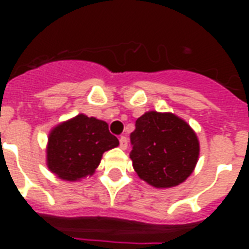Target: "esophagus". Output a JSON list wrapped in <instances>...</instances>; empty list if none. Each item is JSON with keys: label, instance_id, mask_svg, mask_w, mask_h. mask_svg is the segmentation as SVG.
<instances>
[{"label": "esophagus", "instance_id": "1", "mask_svg": "<svg viewBox=\"0 0 249 249\" xmlns=\"http://www.w3.org/2000/svg\"><path fill=\"white\" fill-rule=\"evenodd\" d=\"M119 142H120L121 150H126V147H128V140H126V137L121 136L120 138H119Z\"/></svg>", "mask_w": 249, "mask_h": 249}]
</instances>
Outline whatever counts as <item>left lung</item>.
I'll return each instance as SVG.
<instances>
[{
	"label": "left lung",
	"mask_w": 249,
	"mask_h": 249,
	"mask_svg": "<svg viewBox=\"0 0 249 249\" xmlns=\"http://www.w3.org/2000/svg\"><path fill=\"white\" fill-rule=\"evenodd\" d=\"M130 159L141 179L156 189H169L185 182L199 160L196 133L172 112H144L130 134Z\"/></svg>",
	"instance_id": "1"
}]
</instances>
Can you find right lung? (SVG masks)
<instances>
[{"mask_svg":"<svg viewBox=\"0 0 249 249\" xmlns=\"http://www.w3.org/2000/svg\"><path fill=\"white\" fill-rule=\"evenodd\" d=\"M117 146L106 121L79 113L50 130L46 165L63 181H80L93 176L103 154Z\"/></svg>","mask_w":249,"mask_h":249,"instance_id":"right-lung-1","label":"right lung"}]
</instances>
